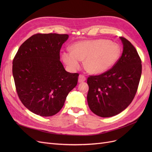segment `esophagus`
I'll return each mask as SVG.
<instances>
[{
    "label": "esophagus",
    "mask_w": 152,
    "mask_h": 152,
    "mask_svg": "<svg viewBox=\"0 0 152 152\" xmlns=\"http://www.w3.org/2000/svg\"><path fill=\"white\" fill-rule=\"evenodd\" d=\"M86 80V77L84 75L80 74L79 76V79H78V81H79V83H80V82H84Z\"/></svg>",
    "instance_id": "obj_1"
}]
</instances>
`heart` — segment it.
I'll return each mask as SVG.
<instances>
[{"label":"heart","mask_w":152,"mask_h":152,"mask_svg":"<svg viewBox=\"0 0 152 152\" xmlns=\"http://www.w3.org/2000/svg\"><path fill=\"white\" fill-rule=\"evenodd\" d=\"M121 53L118 44L106 39L79 41L72 46V51L63 53V60L72 70L80 66L84 59V66L89 72L99 74L108 70L118 60Z\"/></svg>","instance_id":"b5f03b06"}]
</instances>
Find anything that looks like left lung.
I'll return each mask as SVG.
<instances>
[{"label":"left lung","instance_id":"1","mask_svg":"<svg viewBox=\"0 0 152 152\" xmlns=\"http://www.w3.org/2000/svg\"><path fill=\"white\" fill-rule=\"evenodd\" d=\"M121 57L109 70L99 75H90L87 82V103L91 110L102 117L120 113L131 104L141 75V60L136 48L124 37Z\"/></svg>","mask_w":152,"mask_h":152}]
</instances>
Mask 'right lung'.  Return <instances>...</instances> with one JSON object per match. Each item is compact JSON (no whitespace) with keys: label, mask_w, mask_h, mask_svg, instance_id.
<instances>
[{"label":"right lung","mask_w":152,"mask_h":152,"mask_svg":"<svg viewBox=\"0 0 152 152\" xmlns=\"http://www.w3.org/2000/svg\"><path fill=\"white\" fill-rule=\"evenodd\" d=\"M67 34H37L21 44L12 61L17 94L30 111L42 117L59 112L77 86L79 73L66 72L59 52Z\"/></svg>","instance_id":"add662e5"}]
</instances>
